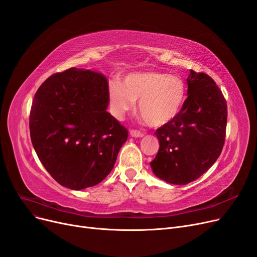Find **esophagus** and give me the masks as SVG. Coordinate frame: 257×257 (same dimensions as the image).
<instances>
[{"label": "esophagus", "mask_w": 257, "mask_h": 257, "mask_svg": "<svg viewBox=\"0 0 257 257\" xmlns=\"http://www.w3.org/2000/svg\"><path fill=\"white\" fill-rule=\"evenodd\" d=\"M130 135L133 138H142L144 136V133L142 131H139V130H136V129H131Z\"/></svg>", "instance_id": "34e87169"}]
</instances>
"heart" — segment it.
Returning a JSON list of instances; mask_svg holds the SVG:
<instances>
[{
	"instance_id": "b5f03b06",
	"label": "heart",
	"mask_w": 257,
	"mask_h": 257,
	"mask_svg": "<svg viewBox=\"0 0 257 257\" xmlns=\"http://www.w3.org/2000/svg\"><path fill=\"white\" fill-rule=\"evenodd\" d=\"M110 105L113 114L120 118L135 108L139 101L140 113L150 126L160 127L173 119L186 99V85L180 76L159 71L128 74L122 85L111 83Z\"/></svg>"
}]
</instances>
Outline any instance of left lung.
<instances>
[{
	"label": "left lung",
	"mask_w": 257,
	"mask_h": 257,
	"mask_svg": "<svg viewBox=\"0 0 257 257\" xmlns=\"http://www.w3.org/2000/svg\"><path fill=\"white\" fill-rule=\"evenodd\" d=\"M188 96L177 115L156 129L160 149L150 163L154 174L174 185H187L213 165L225 144L227 102L211 76L190 71Z\"/></svg>",
	"instance_id": "left-lung-1"
}]
</instances>
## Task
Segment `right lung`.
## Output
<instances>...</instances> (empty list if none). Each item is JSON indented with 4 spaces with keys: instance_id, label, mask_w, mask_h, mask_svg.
<instances>
[{
    "instance_id": "obj_1",
    "label": "right lung",
    "mask_w": 257,
    "mask_h": 257,
    "mask_svg": "<svg viewBox=\"0 0 257 257\" xmlns=\"http://www.w3.org/2000/svg\"><path fill=\"white\" fill-rule=\"evenodd\" d=\"M107 77L70 68L50 75L30 109V138L38 158L60 185L81 190L113 169L128 130L106 110Z\"/></svg>"
}]
</instances>
